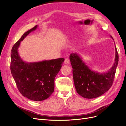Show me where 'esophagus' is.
Wrapping results in <instances>:
<instances>
[{
	"label": "esophagus",
	"instance_id": "34e87169",
	"mask_svg": "<svg viewBox=\"0 0 126 126\" xmlns=\"http://www.w3.org/2000/svg\"><path fill=\"white\" fill-rule=\"evenodd\" d=\"M64 63H65V64H69V63H70L69 59H68V58L65 59V60H64Z\"/></svg>",
	"mask_w": 126,
	"mask_h": 126
}]
</instances>
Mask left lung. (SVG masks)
Masks as SVG:
<instances>
[{
  "label": "left lung",
  "instance_id": "1",
  "mask_svg": "<svg viewBox=\"0 0 126 126\" xmlns=\"http://www.w3.org/2000/svg\"><path fill=\"white\" fill-rule=\"evenodd\" d=\"M111 37L113 39L112 36ZM115 60L113 66L104 73L91 70L76 53L70 54L75 87L77 93L83 98L93 99L99 97L112 86L118 65L119 56L115 46Z\"/></svg>",
  "mask_w": 126,
  "mask_h": 126
}]
</instances>
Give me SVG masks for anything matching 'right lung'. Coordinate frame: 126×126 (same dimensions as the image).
<instances>
[{"label": "right lung", "mask_w": 126, "mask_h": 126, "mask_svg": "<svg viewBox=\"0 0 126 126\" xmlns=\"http://www.w3.org/2000/svg\"><path fill=\"white\" fill-rule=\"evenodd\" d=\"M36 26L26 32L11 49L10 70L20 94L30 100L42 101L53 93L55 78L62 68L64 58L44 60L36 63H26L18 52L20 42L36 29Z\"/></svg>", "instance_id": "obj_1"}]
</instances>
